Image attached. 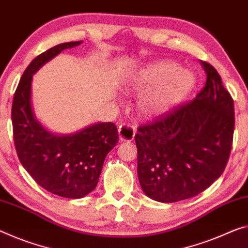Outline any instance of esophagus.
Here are the masks:
<instances>
[{"instance_id": "34e87169", "label": "esophagus", "mask_w": 248, "mask_h": 248, "mask_svg": "<svg viewBox=\"0 0 248 248\" xmlns=\"http://www.w3.org/2000/svg\"><path fill=\"white\" fill-rule=\"evenodd\" d=\"M118 135L121 141H132L136 135V129L131 124H124L118 129Z\"/></svg>"}]
</instances>
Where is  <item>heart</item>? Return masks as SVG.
I'll return each mask as SVG.
<instances>
[{"label": "heart", "mask_w": 248, "mask_h": 248, "mask_svg": "<svg viewBox=\"0 0 248 248\" xmlns=\"http://www.w3.org/2000/svg\"><path fill=\"white\" fill-rule=\"evenodd\" d=\"M196 84L194 74L183 69L178 62L159 61L131 74L127 86L141 95L138 108L143 117L164 115L179 106L190 95Z\"/></svg>", "instance_id": "1"}]
</instances>
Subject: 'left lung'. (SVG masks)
Masks as SVG:
<instances>
[{
  "mask_svg": "<svg viewBox=\"0 0 248 248\" xmlns=\"http://www.w3.org/2000/svg\"><path fill=\"white\" fill-rule=\"evenodd\" d=\"M206 84L135 136L138 178L149 198L162 203L198 195L223 173L234 135V101L217 70L201 62Z\"/></svg>",
  "mask_w": 248,
  "mask_h": 248,
  "instance_id": "left-lung-1",
  "label": "left lung"
}]
</instances>
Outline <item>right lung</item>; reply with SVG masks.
<instances>
[{"instance_id": "1", "label": "right lung", "mask_w": 248, "mask_h": 248, "mask_svg": "<svg viewBox=\"0 0 248 248\" xmlns=\"http://www.w3.org/2000/svg\"><path fill=\"white\" fill-rule=\"evenodd\" d=\"M81 43H62L34 58L22 75L12 105L14 143L22 166L38 186L68 199H81L95 190L106 156L118 143L117 127L97 123L70 135H54L35 118L31 97L33 75L62 50Z\"/></svg>"}]
</instances>
